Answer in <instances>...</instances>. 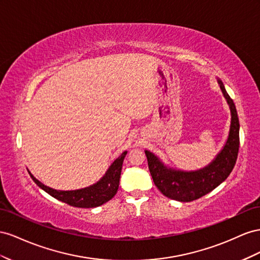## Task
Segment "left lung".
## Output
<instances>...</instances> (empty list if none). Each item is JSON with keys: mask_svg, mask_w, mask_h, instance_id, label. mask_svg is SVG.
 I'll list each match as a JSON object with an SVG mask.
<instances>
[{"mask_svg": "<svg viewBox=\"0 0 260 260\" xmlns=\"http://www.w3.org/2000/svg\"><path fill=\"white\" fill-rule=\"evenodd\" d=\"M217 80L231 112V124L224 146L208 166L196 171H183L166 166L154 153L145 150L154 185L168 198L187 203L203 197L224 182L235 166L240 148L239 116L223 83Z\"/></svg>", "mask_w": 260, "mask_h": 260, "instance_id": "1", "label": "left lung"}]
</instances>
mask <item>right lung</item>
Returning <instances> with one entry per match:
<instances>
[{
  "instance_id": "1",
  "label": "right lung",
  "mask_w": 260,
  "mask_h": 260,
  "mask_svg": "<svg viewBox=\"0 0 260 260\" xmlns=\"http://www.w3.org/2000/svg\"><path fill=\"white\" fill-rule=\"evenodd\" d=\"M126 153H127V151H124L120 157L112 162V165L107 170L106 174L97 183L80 189L57 190L51 188L37 180L29 171L28 173L30 174L34 182L40 188L57 200H61V202L73 207H78V208H94V207H99L109 202L116 194L118 184H120L123 161Z\"/></svg>"
}]
</instances>
